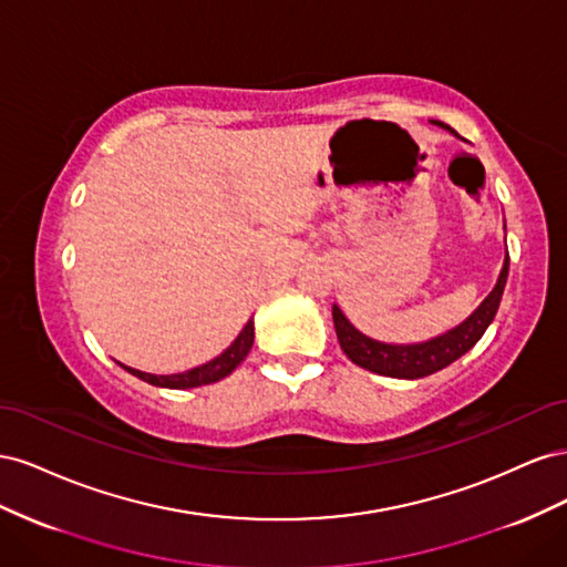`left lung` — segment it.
Here are the masks:
<instances>
[{
  "instance_id": "obj_1",
  "label": "left lung",
  "mask_w": 567,
  "mask_h": 567,
  "mask_svg": "<svg viewBox=\"0 0 567 567\" xmlns=\"http://www.w3.org/2000/svg\"><path fill=\"white\" fill-rule=\"evenodd\" d=\"M435 125L447 127L444 123H437V120ZM506 277H508V250H506V260L499 274V281H496L494 290L483 300V305H480L461 326H456V329L427 342H419V346H385V342L371 340L364 333H359L346 319V315L340 312V307L333 305V323H336L340 348L357 367L381 373V375H390V379L414 381V379H423V375H431L435 371H442L444 367L456 362L461 354H466L475 342L483 338L496 310H499Z\"/></svg>"
}]
</instances>
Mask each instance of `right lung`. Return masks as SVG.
<instances>
[{
	"label": "right lung",
	"instance_id": "obj_1",
	"mask_svg": "<svg viewBox=\"0 0 567 567\" xmlns=\"http://www.w3.org/2000/svg\"><path fill=\"white\" fill-rule=\"evenodd\" d=\"M252 340H255V329H252V319L244 326V331L238 333V338L231 342V346L221 352L219 357H215L213 362L196 367L192 371H184V373H173V375H153V373H144V371H136L125 367L132 375L136 379H142L151 385H158V388H169V390H186V388H198V385H208V383H217L229 375L238 364L244 362L246 354L252 348Z\"/></svg>",
	"mask_w": 567,
	"mask_h": 567
}]
</instances>
